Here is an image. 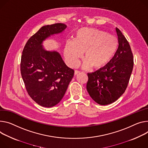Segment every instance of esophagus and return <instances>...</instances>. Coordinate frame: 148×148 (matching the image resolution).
<instances>
[{
  "mask_svg": "<svg viewBox=\"0 0 148 148\" xmlns=\"http://www.w3.org/2000/svg\"><path fill=\"white\" fill-rule=\"evenodd\" d=\"M79 73H80V71H78V70H75V71H74V75H77L78 74H79Z\"/></svg>",
  "mask_w": 148,
  "mask_h": 148,
  "instance_id": "1",
  "label": "esophagus"
}]
</instances>
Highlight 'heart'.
Instances as JSON below:
<instances>
[{"label": "heart", "instance_id": "obj_1", "mask_svg": "<svg viewBox=\"0 0 148 148\" xmlns=\"http://www.w3.org/2000/svg\"><path fill=\"white\" fill-rule=\"evenodd\" d=\"M117 47L118 40L115 36L96 28L84 27L75 31L74 40H67L64 54L69 63L75 66L84 52L83 68L92 66L100 69L110 61Z\"/></svg>", "mask_w": 148, "mask_h": 148}]
</instances>
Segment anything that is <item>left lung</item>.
Here are the masks:
<instances>
[{
  "label": "left lung",
  "instance_id": "left-lung-1",
  "mask_svg": "<svg viewBox=\"0 0 148 148\" xmlns=\"http://www.w3.org/2000/svg\"><path fill=\"white\" fill-rule=\"evenodd\" d=\"M119 47L106 66L87 74V90L92 99L100 105L116 101L125 92L133 67V56L125 36L116 28Z\"/></svg>",
  "mask_w": 148,
  "mask_h": 148
}]
</instances>
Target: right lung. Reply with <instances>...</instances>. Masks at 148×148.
Returning a JSON list of instances; mask_svg holds the SVG:
<instances>
[{
	"label": "right lung",
	"instance_id": "1",
	"mask_svg": "<svg viewBox=\"0 0 148 148\" xmlns=\"http://www.w3.org/2000/svg\"><path fill=\"white\" fill-rule=\"evenodd\" d=\"M66 28L61 23L42 26L29 39L22 51L21 73L26 91L42 107L57 104L74 76V71L66 66L59 52L42 46L47 39L61 34Z\"/></svg>",
	"mask_w": 148,
	"mask_h": 148
}]
</instances>
